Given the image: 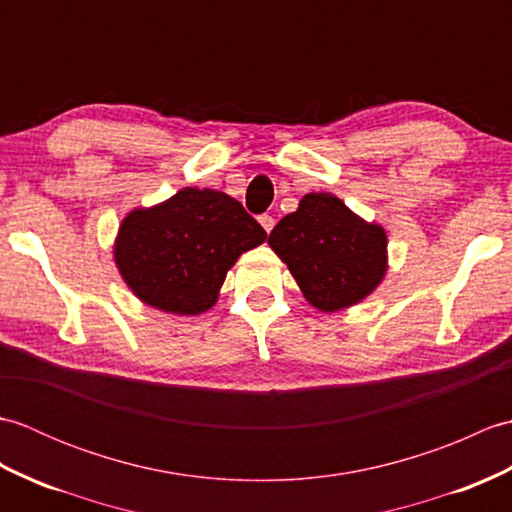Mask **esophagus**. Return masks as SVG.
<instances>
[{"mask_svg": "<svg viewBox=\"0 0 512 512\" xmlns=\"http://www.w3.org/2000/svg\"><path fill=\"white\" fill-rule=\"evenodd\" d=\"M259 224L264 226L266 233H270V231H273V226H275V217L273 215H259Z\"/></svg>", "mask_w": 512, "mask_h": 512, "instance_id": "esophagus-1", "label": "esophagus"}]
</instances>
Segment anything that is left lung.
I'll return each instance as SVG.
<instances>
[{
  "mask_svg": "<svg viewBox=\"0 0 512 512\" xmlns=\"http://www.w3.org/2000/svg\"><path fill=\"white\" fill-rule=\"evenodd\" d=\"M303 297L321 312L361 303L387 273V233L332 193H308L268 237Z\"/></svg>",
  "mask_w": 512,
  "mask_h": 512,
  "instance_id": "1",
  "label": "left lung"
}]
</instances>
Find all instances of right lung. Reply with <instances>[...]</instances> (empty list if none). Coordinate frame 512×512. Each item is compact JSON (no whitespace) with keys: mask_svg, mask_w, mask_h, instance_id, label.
Listing matches in <instances>:
<instances>
[{"mask_svg":"<svg viewBox=\"0 0 512 512\" xmlns=\"http://www.w3.org/2000/svg\"><path fill=\"white\" fill-rule=\"evenodd\" d=\"M264 239V228L231 195L184 187L165 202L125 215L114 262L145 306L195 317L215 306L239 255Z\"/></svg>","mask_w":512,"mask_h":512,"instance_id":"obj_1","label":"right lung"}]
</instances>
